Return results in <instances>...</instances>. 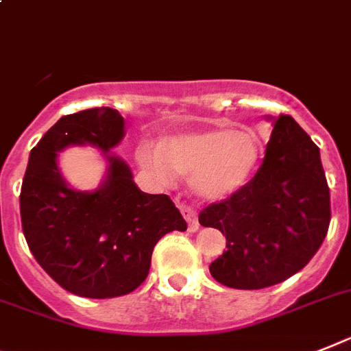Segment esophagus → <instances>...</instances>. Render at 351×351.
Segmentation results:
<instances>
[{
	"instance_id": "esophagus-1",
	"label": "esophagus",
	"mask_w": 351,
	"mask_h": 351,
	"mask_svg": "<svg viewBox=\"0 0 351 351\" xmlns=\"http://www.w3.org/2000/svg\"><path fill=\"white\" fill-rule=\"evenodd\" d=\"M184 215V221L188 222V230L197 231L199 230V219H197V211L190 206H179Z\"/></svg>"
}]
</instances>
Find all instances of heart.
I'll return each instance as SVG.
<instances>
[{
  "label": "heart",
  "mask_w": 351,
  "mask_h": 351,
  "mask_svg": "<svg viewBox=\"0 0 351 351\" xmlns=\"http://www.w3.org/2000/svg\"><path fill=\"white\" fill-rule=\"evenodd\" d=\"M141 167L159 179L170 170L192 176V186L204 199H224L237 192L258 159V140L245 130L211 129L161 141L159 152L141 145Z\"/></svg>",
  "instance_id": "b5f03b06"
}]
</instances>
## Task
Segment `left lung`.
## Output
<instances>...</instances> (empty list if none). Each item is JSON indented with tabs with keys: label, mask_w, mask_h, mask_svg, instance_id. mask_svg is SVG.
I'll use <instances>...</instances> for the list:
<instances>
[{
	"label": "left lung",
	"mask_w": 351,
	"mask_h": 351,
	"mask_svg": "<svg viewBox=\"0 0 351 351\" xmlns=\"http://www.w3.org/2000/svg\"><path fill=\"white\" fill-rule=\"evenodd\" d=\"M330 217L319 149L294 118L280 114L254 178L199 213L201 226L226 234L211 276L242 291L285 282L317 253Z\"/></svg>",
	"instance_id": "1"
}]
</instances>
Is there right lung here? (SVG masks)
Here are the masks:
<instances>
[{
	"mask_svg": "<svg viewBox=\"0 0 351 351\" xmlns=\"http://www.w3.org/2000/svg\"><path fill=\"white\" fill-rule=\"evenodd\" d=\"M123 138V118L111 107L62 117L34 147L19 208L26 244L62 289L93 300L129 294L149 276L152 251L170 231H186L169 195L141 192L123 161L109 158L97 192H75L57 169V152L91 143L104 152Z\"/></svg>",
	"mask_w": 351,
	"mask_h": 351,
	"instance_id": "right-lung-1",
	"label": "right lung"
}]
</instances>
